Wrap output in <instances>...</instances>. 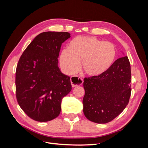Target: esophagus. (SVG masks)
<instances>
[{"instance_id": "1", "label": "esophagus", "mask_w": 148, "mask_h": 148, "mask_svg": "<svg viewBox=\"0 0 148 148\" xmlns=\"http://www.w3.org/2000/svg\"><path fill=\"white\" fill-rule=\"evenodd\" d=\"M70 82L72 87H76L79 85H81L83 83V79L82 78H80L78 76H73L70 78Z\"/></svg>"}]
</instances>
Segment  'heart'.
<instances>
[{
    "label": "heart",
    "mask_w": 148,
    "mask_h": 148,
    "mask_svg": "<svg viewBox=\"0 0 148 148\" xmlns=\"http://www.w3.org/2000/svg\"><path fill=\"white\" fill-rule=\"evenodd\" d=\"M117 56L115 46L110 42L102 41L95 36H77L69 42L68 49L62 50L60 64L68 74L82 69L88 75L97 77L108 70Z\"/></svg>",
    "instance_id": "1"
}]
</instances>
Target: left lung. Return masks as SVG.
Wrapping results in <instances>:
<instances>
[{"instance_id":"8db88e82","label":"left lung","mask_w":148,"mask_h":148,"mask_svg":"<svg viewBox=\"0 0 148 148\" xmlns=\"http://www.w3.org/2000/svg\"><path fill=\"white\" fill-rule=\"evenodd\" d=\"M131 66L125 56L97 77L84 79L83 112L89 120L106 123L122 112L131 96Z\"/></svg>"}]
</instances>
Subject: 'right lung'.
Here are the masks:
<instances>
[{"mask_svg": "<svg viewBox=\"0 0 148 148\" xmlns=\"http://www.w3.org/2000/svg\"><path fill=\"white\" fill-rule=\"evenodd\" d=\"M67 32L47 31L36 37L22 53L15 73L16 97L21 109L38 122L56 119L61 102L71 90L70 78L58 66L62 44Z\"/></svg>", "mask_w": 148, "mask_h": 148, "instance_id": "right-lung-1", "label": "right lung"}]
</instances>
